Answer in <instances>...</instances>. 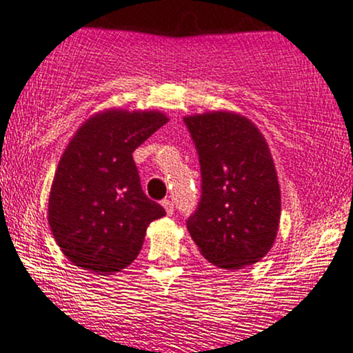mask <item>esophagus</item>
Listing matches in <instances>:
<instances>
[{
	"instance_id": "obj_1",
	"label": "esophagus",
	"mask_w": 353,
	"mask_h": 353,
	"mask_svg": "<svg viewBox=\"0 0 353 353\" xmlns=\"http://www.w3.org/2000/svg\"><path fill=\"white\" fill-rule=\"evenodd\" d=\"M163 207L166 208L168 215H172V213H174V203H172L171 199H164L163 200Z\"/></svg>"
}]
</instances>
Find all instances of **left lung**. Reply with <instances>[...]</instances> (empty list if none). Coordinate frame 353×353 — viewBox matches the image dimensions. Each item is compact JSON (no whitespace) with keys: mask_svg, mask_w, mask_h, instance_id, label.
<instances>
[{"mask_svg":"<svg viewBox=\"0 0 353 353\" xmlns=\"http://www.w3.org/2000/svg\"><path fill=\"white\" fill-rule=\"evenodd\" d=\"M199 154L202 197L187 230L213 265L238 270L261 261L280 221V187L264 135L233 112L184 119Z\"/></svg>","mask_w":353,"mask_h":353,"instance_id":"obj_1","label":"left lung"}]
</instances>
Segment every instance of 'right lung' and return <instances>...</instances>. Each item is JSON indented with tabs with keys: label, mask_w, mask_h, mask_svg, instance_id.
<instances>
[{
	"label": "right lung",
	"mask_w": 353,
	"mask_h": 353,
	"mask_svg": "<svg viewBox=\"0 0 353 353\" xmlns=\"http://www.w3.org/2000/svg\"><path fill=\"white\" fill-rule=\"evenodd\" d=\"M168 122L161 112L110 109L88 119L66 146L48 199L61 252L110 275L135 261L151 221L166 215L145 195L132 153Z\"/></svg>",
	"instance_id": "add662e5"
}]
</instances>
